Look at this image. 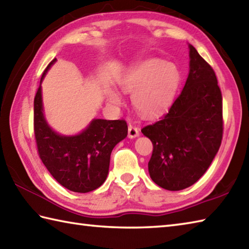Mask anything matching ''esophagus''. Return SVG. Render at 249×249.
<instances>
[{
    "instance_id": "obj_1",
    "label": "esophagus",
    "mask_w": 249,
    "mask_h": 249,
    "mask_svg": "<svg viewBox=\"0 0 249 249\" xmlns=\"http://www.w3.org/2000/svg\"><path fill=\"white\" fill-rule=\"evenodd\" d=\"M140 135V132H139V129L137 128V126H134L132 124H129L128 126V137L129 139H135L138 138Z\"/></svg>"
}]
</instances>
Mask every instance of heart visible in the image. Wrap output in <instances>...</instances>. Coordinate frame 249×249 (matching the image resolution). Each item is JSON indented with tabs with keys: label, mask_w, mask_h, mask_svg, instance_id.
<instances>
[{
	"label": "heart",
	"mask_w": 249,
	"mask_h": 249,
	"mask_svg": "<svg viewBox=\"0 0 249 249\" xmlns=\"http://www.w3.org/2000/svg\"><path fill=\"white\" fill-rule=\"evenodd\" d=\"M179 71L172 63L149 57L131 65L117 78V84L124 92L131 93V102L141 115L153 117L165 111L173 101ZM108 101L120 105L121 95L112 88L106 90Z\"/></svg>",
	"instance_id": "heart-1"
}]
</instances>
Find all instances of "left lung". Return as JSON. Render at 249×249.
Masks as SVG:
<instances>
[{
  "mask_svg": "<svg viewBox=\"0 0 249 249\" xmlns=\"http://www.w3.org/2000/svg\"><path fill=\"white\" fill-rule=\"evenodd\" d=\"M190 70L182 92L162 118L142 133L153 143L152 180L180 191L207 171L222 140V95L210 65L189 44Z\"/></svg>",
  "mask_w": 249,
  "mask_h": 249,
  "instance_id": "8db88e82",
  "label": "left lung"
}]
</instances>
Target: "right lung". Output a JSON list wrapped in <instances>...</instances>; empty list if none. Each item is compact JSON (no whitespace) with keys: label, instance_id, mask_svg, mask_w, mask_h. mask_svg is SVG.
Masks as SVG:
<instances>
[{"label":"right lung","instance_id":"add662e5","mask_svg":"<svg viewBox=\"0 0 249 249\" xmlns=\"http://www.w3.org/2000/svg\"><path fill=\"white\" fill-rule=\"evenodd\" d=\"M54 58L42 74L35 97V134L42 162L60 185L76 193H88L105 182L110 154L128 135L124 120L93 119L81 132L65 135L51 128L44 115L42 81L56 63Z\"/></svg>","mask_w":249,"mask_h":249}]
</instances>
